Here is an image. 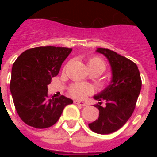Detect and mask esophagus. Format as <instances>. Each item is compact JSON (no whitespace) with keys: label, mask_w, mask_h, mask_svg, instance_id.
<instances>
[{"label":"esophagus","mask_w":157,"mask_h":157,"mask_svg":"<svg viewBox=\"0 0 157 157\" xmlns=\"http://www.w3.org/2000/svg\"><path fill=\"white\" fill-rule=\"evenodd\" d=\"M74 103H75V104H77V105L82 106V107H86V104L85 102H80V101H74Z\"/></svg>","instance_id":"esophagus-1"}]
</instances>
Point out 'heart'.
<instances>
[{
    "instance_id": "b5f03b06",
    "label": "heart",
    "mask_w": 157,
    "mask_h": 157,
    "mask_svg": "<svg viewBox=\"0 0 157 157\" xmlns=\"http://www.w3.org/2000/svg\"><path fill=\"white\" fill-rule=\"evenodd\" d=\"M88 67L90 71L98 70L102 71V73L106 69L105 62L102 59L98 56H93L88 59ZM94 92V89L91 85L82 84V83H75L70 86L69 92L70 94L76 99H84L88 95H91Z\"/></svg>"
}]
</instances>
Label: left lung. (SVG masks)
I'll use <instances>...</instances> for the list:
<instances>
[{"label":"left lung","instance_id":"left-lung-1","mask_svg":"<svg viewBox=\"0 0 157 157\" xmlns=\"http://www.w3.org/2000/svg\"><path fill=\"white\" fill-rule=\"evenodd\" d=\"M105 55L112 70L111 82L103 91L94 96L98 101L95 106L99 117L89 124V128L97 134L108 135L123 127L134 112L141 90V78L135 63L109 48L97 50ZM102 101L106 105L102 107Z\"/></svg>","mask_w":157,"mask_h":157}]
</instances>
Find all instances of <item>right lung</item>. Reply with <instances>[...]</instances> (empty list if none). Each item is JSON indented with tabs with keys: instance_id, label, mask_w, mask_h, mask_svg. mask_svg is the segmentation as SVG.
Here are the masks:
<instances>
[{
	"instance_id": "obj_1",
	"label": "right lung",
	"mask_w": 157,
	"mask_h": 157,
	"mask_svg": "<svg viewBox=\"0 0 157 157\" xmlns=\"http://www.w3.org/2000/svg\"><path fill=\"white\" fill-rule=\"evenodd\" d=\"M72 48L41 46L26 50L12 69L10 90L17 113L26 124L36 128L51 127L65 106L73 103L65 96L48 98V85Z\"/></svg>"
}]
</instances>
